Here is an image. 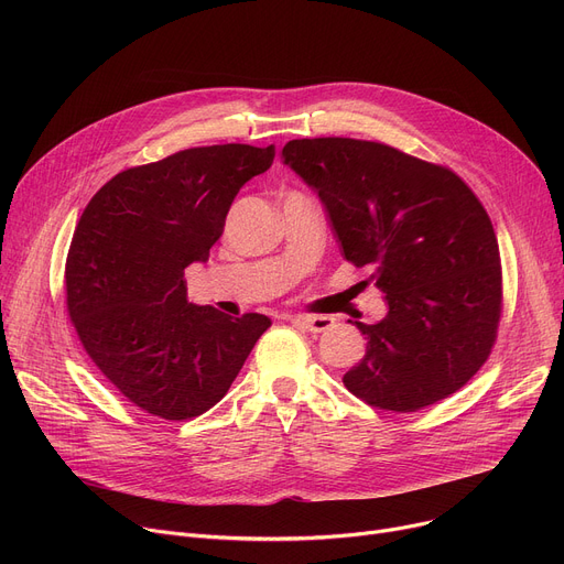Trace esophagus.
Instances as JSON below:
<instances>
[{
    "mask_svg": "<svg viewBox=\"0 0 564 564\" xmlns=\"http://www.w3.org/2000/svg\"><path fill=\"white\" fill-rule=\"evenodd\" d=\"M294 324H302L304 329L313 332V334H322V332H329L334 327V317L329 315H294L290 317Z\"/></svg>",
    "mask_w": 564,
    "mask_h": 564,
    "instance_id": "34e87169",
    "label": "esophagus"
}]
</instances>
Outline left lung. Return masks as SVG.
<instances>
[{"label": "left lung", "mask_w": 564, "mask_h": 564, "mask_svg": "<svg viewBox=\"0 0 564 564\" xmlns=\"http://www.w3.org/2000/svg\"><path fill=\"white\" fill-rule=\"evenodd\" d=\"M283 162L327 207L345 258L370 267L389 313L354 322L368 338L349 393L409 413L457 393L494 349L500 251L480 198L443 164L349 137L292 139Z\"/></svg>", "instance_id": "1"}]
</instances>
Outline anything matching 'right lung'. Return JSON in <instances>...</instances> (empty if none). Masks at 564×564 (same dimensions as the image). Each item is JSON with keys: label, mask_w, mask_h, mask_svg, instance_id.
<instances>
[{"label": "right lung", "mask_w": 564, "mask_h": 564, "mask_svg": "<svg viewBox=\"0 0 564 564\" xmlns=\"http://www.w3.org/2000/svg\"><path fill=\"white\" fill-rule=\"evenodd\" d=\"M274 145H200L116 173L88 200L66 258V308L88 359L134 406L189 421L215 406L272 319L187 304L230 203Z\"/></svg>", "instance_id": "obj_1"}]
</instances>
